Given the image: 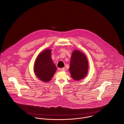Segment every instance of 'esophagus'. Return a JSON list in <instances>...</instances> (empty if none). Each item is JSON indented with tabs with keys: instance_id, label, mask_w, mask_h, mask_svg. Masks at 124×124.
<instances>
[{
	"instance_id": "34e87169",
	"label": "esophagus",
	"mask_w": 124,
	"mask_h": 124,
	"mask_svg": "<svg viewBox=\"0 0 124 124\" xmlns=\"http://www.w3.org/2000/svg\"><path fill=\"white\" fill-rule=\"evenodd\" d=\"M59 70L61 71H65V68H60L59 69Z\"/></svg>"
}]
</instances>
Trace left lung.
<instances>
[{"label": "left lung", "instance_id": "obj_1", "mask_svg": "<svg viewBox=\"0 0 124 124\" xmlns=\"http://www.w3.org/2000/svg\"><path fill=\"white\" fill-rule=\"evenodd\" d=\"M88 65L86 56L79 50H74L71 54L69 69L71 77L76 81L84 78L87 74Z\"/></svg>", "mask_w": 124, "mask_h": 124}]
</instances>
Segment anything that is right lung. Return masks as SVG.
I'll return each instance as SVG.
<instances>
[{"label": "right lung", "mask_w": 124, "mask_h": 124, "mask_svg": "<svg viewBox=\"0 0 124 124\" xmlns=\"http://www.w3.org/2000/svg\"><path fill=\"white\" fill-rule=\"evenodd\" d=\"M56 70L51 57V49H46L39 54L36 59L34 71L39 80L44 82L50 81Z\"/></svg>", "instance_id": "obj_1"}]
</instances>
